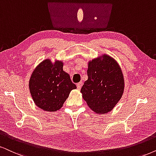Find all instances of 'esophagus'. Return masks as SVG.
I'll list each match as a JSON object with an SVG mask.
<instances>
[{"label": "esophagus", "mask_w": 156, "mask_h": 156, "mask_svg": "<svg viewBox=\"0 0 156 156\" xmlns=\"http://www.w3.org/2000/svg\"><path fill=\"white\" fill-rule=\"evenodd\" d=\"M82 86H83V83L82 82H80V83H77V88H78V89L80 90V88H81Z\"/></svg>", "instance_id": "34e87169"}]
</instances>
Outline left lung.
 Here are the masks:
<instances>
[{
    "label": "left lung",
    "mask_w": 156,
    "mask_h": 156,
    "mask_svg": "<svg viewBox=\"0 0 156 156\" xmlns=\"http://www.w3.org/2000/svg\"><path fill=\"white\" fill-rule=\"evenodd\" d=\"M88 80L82 86L83 98L97 114L112 111L122 98L125 80L117 62L104 54L88 62Z\"/></svg>",
    "instance_id": "left-lung-1"
}]
</instances>
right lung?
I'll list each match as a JSON object with an SVG mask.
<instances>
[{"instance_id":"obj_1","label":"right lung","mask_w":156,"mask_h":156,"mask_svg":"<svg viewBox=\"0 0 156 156\" xmlns=\"http://www.w3.org/2000/svg\"><path fill=\"white\" fill-rule=\"evenodd\" d=\"M63 62L50 59L43 60L31 75L29 87L33 101L47 112H56L62 107L70 91L76 89L68 73L63 70Z\"/></svg>"}]
</instances>
